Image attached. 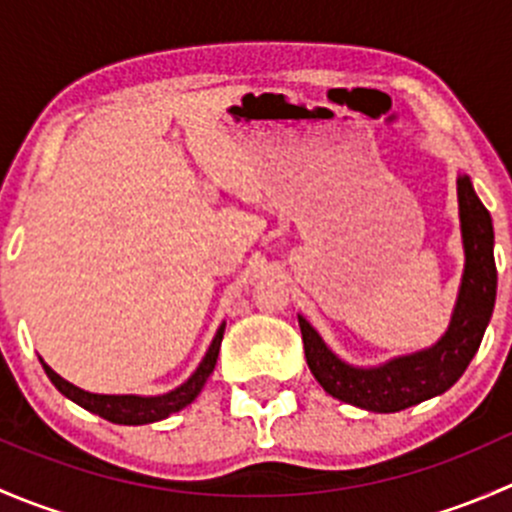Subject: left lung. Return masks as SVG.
<instances>
[{
	"instance_id": "8db88e82",
	"label": "left lung",
	"mask_w": 512,
	"mask_h": 512,
	"mask_svg": "<svg viewBox=\"0 0 512 512\" xmlns=\"http://www.w3.org/2000/svg\"><path fill=\"white\" fill-rule=\"evenodd\" d=\"M456 185L466 262L451 322L436 344L421 352L394 356L384 364L354 366L339 359L327 347L322 334L297 314L309 371L334 399L374 414H396L451 389L476 356L485 327L493 317L498 289L493 257L495 235L493 220L473 190L471 178L458 173Z\"/></svg>"
}]
</instances>
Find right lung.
<instances>
[{
  "label": "right lung",
  "mask_w": 512,
  "mask_h": 512,
  "mask_svg": "<svg viewBox=\"0 0 512 512\" xmlns=\"http://www.w3.org/2000/svg\"><path fill=\"white\" fill-rule=\"evenodd\" d=\"M225 334V322L220 324L218 332H215L213 342H210L208 352H205L203 361L198 364V369L188 376V381H183L180 386H175L168 394L158 396H136V394H91V391L79 389L71 381H66L64 376L56 374L44 359H41V366H44L46 376L51 379V384L71 399L74 404H79L81 409L91 411V414L106 418L111 423H123V426H143V423H156L168 418L175 411L185 409L188 404H193L198 399V394L203 391L205 381L213 374L215 364H218L220 354V342H223Z\"/></svg>",
  "instance_id": "obj_1"
}]
</instances>
